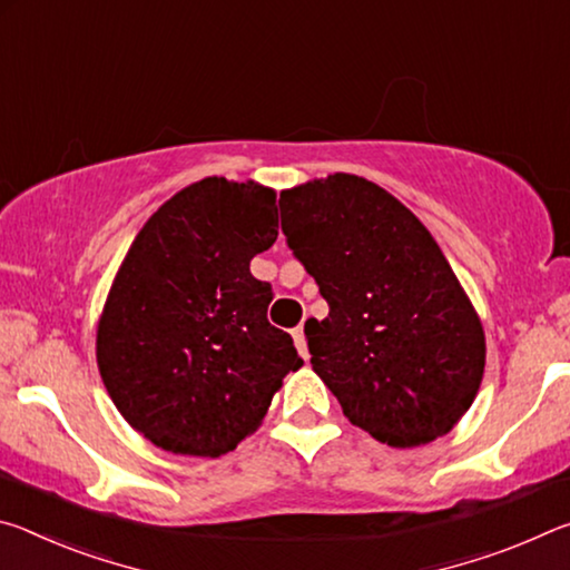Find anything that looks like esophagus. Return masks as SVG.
Returning a JSON list of instances; mask_svg holds the SVG:
<instances>
[{"label": "esophagus", "mask_w": 570, "mask_h": 570, "mask_svg": "<svg viewBox=\"0 0 570 570\" xmlns=\"http://www.w3.org/2000/svg\"><path fill=\"white\" fill-rule=\"evenodd\" d=\"M292 336H294V344H296V350H298V354L304 356H308V350H306V336H304V326H296V330L292 332Z\"/></svg>", "instance_id": "obj_1"}]
</instances>
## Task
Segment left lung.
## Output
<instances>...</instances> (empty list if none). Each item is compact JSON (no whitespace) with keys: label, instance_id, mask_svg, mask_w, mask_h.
Returning <instances> with one entry per match:
<instances>
[{"label":"left lung","instance_id":"1","mask_svg":"<svg viewBox=\"0 0 570 570\" xmlns=\"http://www.w3.org/2000/svg\"><path fill=\"white\" fill-rule=\"evenodd\" d=\"M288 248L330 304L304 334L352 424L390 448L455 428L485 370V334L445 254L377 183L334 173L278 198Z\"/></svg>","mask_w":570,"mask_h":570}]
</instances>
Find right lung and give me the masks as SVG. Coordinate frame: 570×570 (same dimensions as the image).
Returning a JSON list of instances; mask_svg holds the SVG:
<instances>
[{"mask_svg":"<svg viewBox=\"0 0 570 570\" xmlns=\"http://www.w3.org/2000/svg\"><path fill=\"white\" fill-rule=\"evenodd\" d=\"M276 236V193L218 176L178 190L135 236L98 324V366L153 445L226 455L304 364L266 320L272 284L250 276Z\"/></svg>","mask_w":570,"mask_h":570,"instance_id":"1","label":"right lung"}]
</instances>
